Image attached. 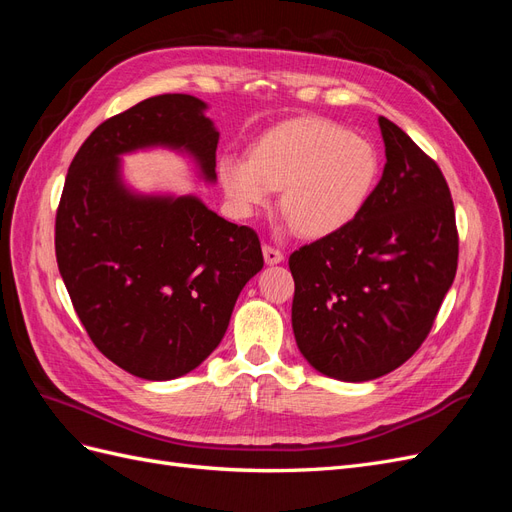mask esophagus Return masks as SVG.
I'll return each instance as SVG.
<instances>
[{
  "label": "esophagus",
  "instance_id": "34e87169",
  "mask_svg": "<svg viewBox=\"0 0 512 512\" xmlns=\"http://www.w3.org/2000/svg\"><path fill=\"white\" fill-rule=\"evenodd\" d=\"M262 254H265V262L267 265H280L284 260V254L280 250H275L271 245H262Z\"/></svg>",
  "mask_w": 512,
  "mask_h": 512
}]
</instances>
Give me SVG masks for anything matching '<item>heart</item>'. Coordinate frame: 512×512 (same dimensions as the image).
Listing matches in <instances>:
<instances>
[{
  "instance_id": "obj_1",
  "label": "heart",
  "mask_w": 512,
  "mask_h": 512,
  "mask_svg": "<svg viewBox=\"0 0 512 512\" xmlns=\"http://www.w3.org/2000/svg\"><path fill=\"white\" fill-rule=\"evenodd\" d=\"M220 185L241 218L280 192V211L307 239L335 235L359 218L380 177L374 143L320 117H294L262 132L247 160L224 156Z\"/></svg>"
}]
</instances>
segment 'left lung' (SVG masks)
<instances>
[{
  "label": "left lung",
  "instance_id": "8db88e82",
  "mask_svg": "<svg viewBox=\"0 0 512 512\" xmlns=\"http://www.w3.org/2000/svg\"><path fill=\"white\" fill-rule=\"evenodd\" d=\"M378 123L386 164L365 209L288 260L297 346L316 371L344 382L406 363L457 273L455 209L442 170L393 121Z\"/></svg>",
  "mask_w": 512,
  "mask_h": 512
}]
</instances>
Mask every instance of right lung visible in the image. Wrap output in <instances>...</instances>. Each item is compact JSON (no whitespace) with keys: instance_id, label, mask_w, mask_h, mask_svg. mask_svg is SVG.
<instances>
[{"instance_id":"add662e5","label":"right lung","mask_w":512,"mask_h":512,"mask_svg":"<svg viewBox=\"0 0 512 512\" xmlns=\"http://www.w3.org/2000/svg\"><path fill=\"white\" fill-rule=\"evenodd\" d=\"M207 104L164 94L89 134L55 220V254L72 305L96 348L128 374L173 380L220 346L239 292L262 269L258 235L226 222L194 194H141L121 156L183 153L215 183L220 132Z\"/></svg>"}]
</instances>
